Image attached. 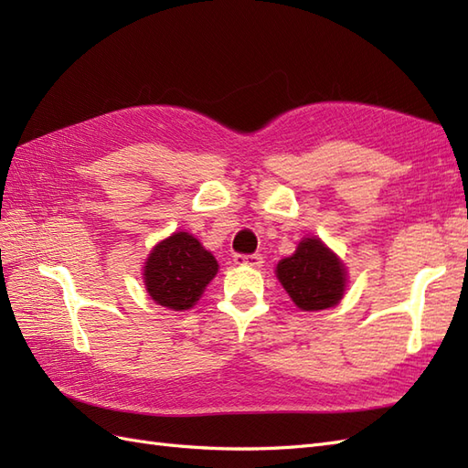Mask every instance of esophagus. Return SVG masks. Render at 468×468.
Listing matches in <instances>:
<instances>
[{
    "instance_id": "34e87169",
    "label": "esophagus",
    "mask_w": 468,
    "mask_h": 468,
    "mask_svg": "<svg viewBox=\"0 0 468 468\" xmlns=\"http://www.w3.org/2000/svg\"><path fill=\"white\" fill-rule=\"evenodd\" d=\"M235 265H247V267H262V257L259 253L255 255H235Z\"/></svg>"
}]
</instances>
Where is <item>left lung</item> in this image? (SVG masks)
I'll return each mask as SVG.
<instances>
[{
	"mask_svg": "<svg viewBox=\"0 0 468 468\" xmlns=\"http://www.w3.org/2000/svg\"><path fill=\"white\" fill-rule=\"evenodd\" d=\"M277 279L292 303L308 313L336 306L348 282L344 262L318 237L303 239L294 255L279 262Z\"/></svg>",
	"mask_w": 468,
	"mask_h": 468,
	"instance_id": "obj_1",
	"label": "left lung"
}]
</instances>
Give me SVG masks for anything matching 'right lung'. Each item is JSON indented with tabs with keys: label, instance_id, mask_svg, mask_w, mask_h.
Wrapping results in <instances>:
<instances>
[{
	"label": "right lung",
	"instance_id": "obj_1",
	"mask_svg": "<svg viewBox=\"0 0 468 468\" xmlns=\"http://www.w3.org/2000/svg\"><path fill=\"white\" fill-rule=\"evenodd\" d=\"M218 269V261L194 235L177 231L152 249L144 284L155 304L182 313L199 301Z\"/></svg>",
	"mask_w": 468,
	"mask_h": 468
}]
</instances>
